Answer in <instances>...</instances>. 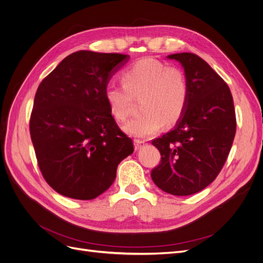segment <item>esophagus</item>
Wrapping results in <instances>:
<instances>
[{"label":"esophagus","instance_id":"obj_1","mask_svg":"<svg viewBox=\"0 0 263 263\" xmlns=\"http://www.w3.org/2000/svg\"><path fill=\"white\" fill-rule=\"evenodd\" d=\"M144 146H145V141L139 140V139H135L134 140V148H135V150H139Z\"/></svg>","mask_w":263,"mask_h":263}]
</instances>
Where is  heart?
<instances>
[{
	"label": "heart",
	"instance_id": "b5f03b06",
	"mask_svg": "<svg viewBox=\"0 0 263 263\" xmlns=\"http://www.w3.org/2000/svg\"><path fill=\"white\" fill-rule=\"evenodd\" d=\"M124 85L107 83L104 99L110 114L118 121L128 116L132 97H139L138 116L124 126V132L136 138H147L157 134L163 124H174L186 108L190 87L185 74L176 67L144 58L133 63L122 73Z\"/></svg>",
	"mask_w": 263,
	"mask_h": 263
}]
</instances>
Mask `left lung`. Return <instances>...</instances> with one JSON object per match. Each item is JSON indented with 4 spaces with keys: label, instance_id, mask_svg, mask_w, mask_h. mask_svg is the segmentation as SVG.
<instances>
[{
    "label": "left lung",
    "instance_id": "8db88e82",
    "mask_svg": "<svg viewBox=\"0 0 263 263\" xmlns=\"http://www.w3.org/2000/svg\"><path fill=\"white\" fill-rule=\"evenodd\" d=\"M184 70L190 97L173 129L153 141L161 162L151 179L164 192L185 196L216 179L232 148L236 115L232 93L206 61L190 52L169 54Z\"/></svg>",
    "mask_w": 263,
    "mask_h": 263
}]
</instances>
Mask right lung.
<instances>
[{
    "label": "right lung",
    "mask_w": 263,
    "mask_h": 263,
    "mask_svg": "<svg viewBox=\"0 0 263 263\" xmlns=\"http://www.w3.org/2000/svg\"><path fill=\"white\" fill-rule=\"evenodd\" d=\"M129 55L81 50L69 54L39 84L29 129L39 169L61 195L93 200L113 184L133 154L104 89Z\"/></svg>",
    "instance_id": "add662e5"
}]
</instances>
